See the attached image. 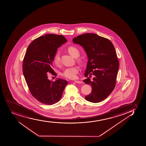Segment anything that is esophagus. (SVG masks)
Returning <instances> with one entry per match:
<instances>
[{
  "mask_svg": "<svg viewBox=\"0 0 146 146\" xmlns=\"http://www.w3.org/2000/svg\"><path fill=\"white\" fill-rule=\"evenodd\" d=\"M74 82L76 83H82V82H80V81H78V80H75Z\"/></svg>",
  "mask_w": 146,
  "mask_h": 146,
  "instance_id": "34e87169",
  "label": "esophagus"
}]
</instances>
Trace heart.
I'll return each instance as SVG.
<instances>
[{
	"instance_id": "1",
	"label": "heart",
	"mask_w": 146,
	"mask_h": 146,
	"mask_svg": "<svg viewBox=\"0 0 146 146\" xmlns=\"http://www.w3.org/2000/svg\"><path fill=\"white\" fill-rule=\"evenodd\" d=\"M68 53L74 58L78 57L80 55V52L78 49L76 48V47H73V46L68 47ZM78 61L79 62H81V60L80 59H78ZM53 62L57 66H59L60 64V53L59 52H57L54 56ZM78 71L79 70H78V68L76 66L67 68L62 72V75L66 78L73 80L77 78V74L78 73Z\"/></svg>"
}]
</instances>
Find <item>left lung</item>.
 <instances>
[{"label":"left lung","instance_id":"8db88e82","mask_svg":"<svg viewBox=\"0 0 146 146\" xmlns=\"http://www.w3.org/2000/svg\"><path fill=\"white\" fill-rule=\"evenodd\" d=\"M84 48L88 61L83 82L91 85L92 92L85 97L98 103L108 97L114 89L119 62L113 44L106 38L93 33L81 35L73 39ZM94 76L91 80L89 78Z\"/></svg>","mask_w":146,"mask_h":146}]
</instances>
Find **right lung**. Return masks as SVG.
Instances as JSON below:
<instances>
[{
	"label": "right lung",
	"mask_w": 146,
	"mask_h": 146,
	"mask_svg": "<svg viewBox=\"0 0 146 146\" xmlns=\"http://www.w3.org/2000/svg\"><path fill=\"white\" fill-rule=\"evenodd\" d=\"M67 41L59 35H45L34 39L28 46L23 61V74L30 93L46 105H53L61 98L68 82L57 78L52 82L48 73L57 76L53 69L54 56L58 48Z\"/></svg>",
	"instance_id": "1"
}]
</instances>
